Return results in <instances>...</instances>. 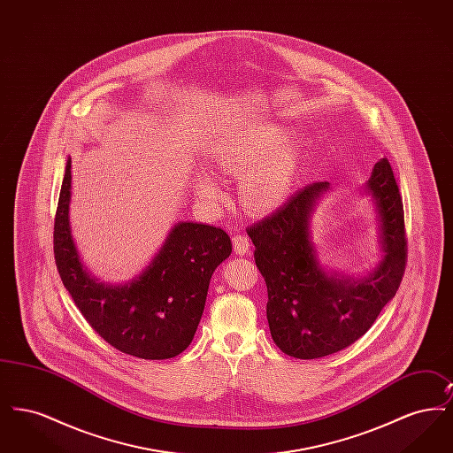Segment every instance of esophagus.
<instances>
[{"instance_id":"1","label":"esophagus","mask_w":453,"mask_h":453,"mask_svg":"<svg viewBox=\"0 0 453 453\" xmlns=\"http://www.w3.org/2000/svg\"><path fill=\"white\" fill-rule=\"evenodd\" d=\"M233 244H234V253L236 255H246L250 251V246H251L250 237L241 236V234L233 237Z\"/></svg>"}]
</instances>
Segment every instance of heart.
I'll list each match as a JSON object with an SVG mask.
<instances>
[{
    "instance_id": "1",
    "label": "heart",
    "mask_w": 453,
    "mask_h": 453,
    "mask_svg": "<svg viewBox=\"0 0 453 453\" xmlns=\"http://www.w3.org/2000/svg\"><path fill=\"white\" fill-rule=\"evenodd\" d=\"M285 137L287 130L283 127L265 124L226 141L214 154L219 172L241 178L239 200L255 216L277 211L297 181L301 142ZM194 188L196 196L211 205L224 198L219 181L209 173L195 176Z\"/></svg>"
}]
</instances>
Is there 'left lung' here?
I'll return each instance as SVG.
<instances>
[{
	"instance_id": "left-lung-1",
	"label": "left lung",
	"mask_w": 453,
	"mask_h": 453,
	"mask_svg": "<svg viewBox=\"0 0 453 453\" xmlns=\"http://www.w3.org/2000/svg\"><path fill=\"white\" fill-rule=\"evenodd\" d=\"M327 188V181L307 185L277 212L248 227L268 290L272 338L283 353L301 360L336 353L362 338L395 296L408 258L403 198L382 157L366 183L379 214L382 259L360 280L327 273L309 231L314 205Z\"/></svg>"
}]
</instances>
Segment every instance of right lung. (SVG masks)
I'll return each instance as SVG.
<instances>
[{
	"label": "right lung",
	"instance_id": "1",
	"mask_svg": "<svg viewBox=\"0 0 453 453\" xmlns=\"http://www.w3.org/2000/svg\"><path fill=\"white\" fill-rule=\"evenodd\" d=\"M71 157L54 219V258L65 290L89 326L119 351L166 360L185 351L200 323L209 283L233 251L216 226L178 222L146 270L124 285H105L81 263L69 226Z\"/></svg>",
	"mask_w": 453,
	"mask_h": 453
}]
</instances>
